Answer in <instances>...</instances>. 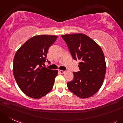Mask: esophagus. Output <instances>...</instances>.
<instances>
[{
    "label": "esophagus",
    "mask_w": 123,
    "mask_h": 123,
    "mask_svg": "<svg viewBox=\"0 0 123 123\" xmlns=\"http://www.w3.org/2000/svg\"><path fill=\"white\" fill-rule=\"evenodd\" d=\"M59 73H61V74H63V73H64V72H65V71L61 70H59Z\"/></svg>",
    "instance_id": "34e87169"
}]
</instances>
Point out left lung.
Returning <instances> with one entry per match:
<instances>
[{
  "mask_svg": "<svg viewBox=\"0 0 123 123\" xmlns=\"http://www.w3.org/2000/svg\"><path fill=\"white\" fill-rule=\"evenodd\" d=\"M74 60H79L80 71L73 72V80L68 82L70 91L81 98H89L99 90L106 71L101 48L86 34L62 35Z\"/></svg>",
  "mask_w": 123,
  "mask_h": 123,
  "instance_id": "1",
  "label": "left lung"
}]
</instances>
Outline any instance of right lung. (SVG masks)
<instances>
[{"label":"right lung","instance_id":"right-lung-1","mask_svg":"<svg viewBox=\"0 0 123 123\" xmlns=\"http://www.w3.org/2000/svg\"><path fill=\"white\" fill-rule=\"evenodd\" d=\"M58 36L39 35L26 41L17 51L13 74L20 90L31 98L39 99L51 90L58 70L43 67L50 46Z\"/></svg>","mask_w":123,"mask_h":123}]
</instances>
